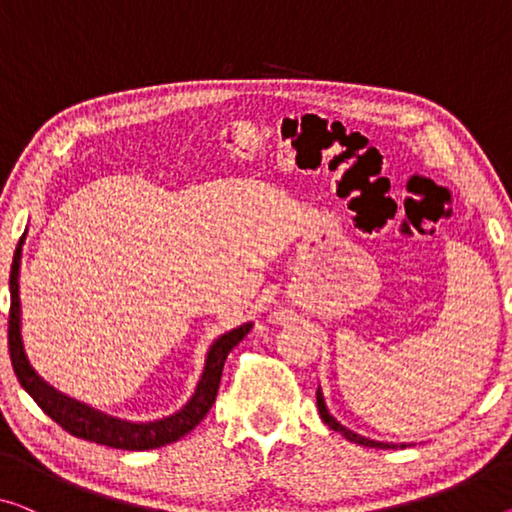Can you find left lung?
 Returning <instances> with one entry per match:
<instances>
[{
  "instance_id": "8db88e82",
  "label": "left lung",
  "mask_w": 512,
  "mask_h": 512,
  "mask_svg": "<svg viewBox=\"0 0 512 512\" xmlns=\"http://www.w3.org/2000/svg\"><path fill=\"white\" fill-rule=\"evenodd\" d=\"M316 400H318V412H320V419L327 423L329 428L332 430H336V432H341V435L345 437V439H350V442H355V444H361V446H371V448H396L398 444H389V442H375V439H368V437H361V435H357V432H352V430H348L345 426H341V423H338L332 414H329V410H327V405H325V398H322V391L318 389V393H316ZM400 446H405V444H400Z\"/></svg>"
}]
</instances>
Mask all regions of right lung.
Segmentation results:
<instances>
[{
    "label": "right lung",
    "mask_w": 512,
    "mask_h": 512,
    "mask_svg": "<svg viewBox=\"0 0 512 512\" xmlns=\"http://www.w3.org/2000/svg\"><path fill=\"white\" fill-rule=\"evenodd\" d=\"M25 235L27 231L22 233L18 247H15L11 279H9V286H11L9 352H11V364H13L15 375H18L20 384L25 387L29 396L36 400L38 407H41L52 421H57L66 432H70V435L86 439V442L102 444V446L123 448V451H148V448L174 444L180 437H185L187 432L199 426L203 416L210 412V407L217 398L224 361L235 345L249 334L251 322H245V325L222 334L215 343L210 345L201 380L196 384L192 398L187 400L176 414L164 416V419H157V421H148V423H132V421L116 419V416L93 410V407L80 403V400L70 398L66 393L50 387V384H47L43 377L34 371V366L29 364L25 343H22V332H20V283H18Z\"/></svg>",
    "instance_id": "add662e5"
}]
</instances>
